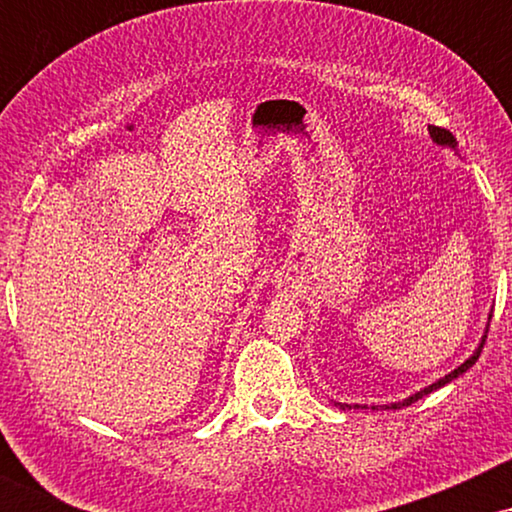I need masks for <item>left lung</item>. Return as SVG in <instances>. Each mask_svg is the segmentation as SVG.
I'll return each instance as SVG.
<instances>
[{"instance_id":"obj_1","label":"left lung","mask_w":512,"mask_h":512,"mask_svg":"<svg viewBox=\"0 0 512 512\" xmlns=\"http://www.w3.org/2000/svg\"><path fill=\"white\" fill-rule=\"evenodd\" d=\"M428 134H431V139H433V142H436L438 146H450V149H455V146H457L455 137H452V134L448 132V129L428 127ZM489 320H491V315H489ZM486 332H489V327H486ZM486 332H484V337H481V342H479V346H477V351H474V354L469 356L467 361L462 363V366H457L455 370H452V373L445 375V378L436 380V383L428 385V387H424V390L414 392V395L407 397V399H402V402H395V404H383V409H402V407H409V404H411V402H416V399H421V397L431 395L433 390H440V387H443V385H448V383H452V380H455V378H460L462 373H467V370L472 368L474 363H477V358L481 356V349H484V344H486ZM334 404H337L339 409H351V404H342V402H334ZM354 409H358V404H354ZM363 409H368V407H363ZM370 409H378V407H370Z\"/></svg>"}]
</instances>
